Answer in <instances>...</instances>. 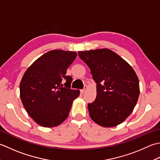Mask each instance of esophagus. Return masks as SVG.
<instances>
[{
	"instance_id": "obj_1",
	"label": "esophagus",
	"mask_w": 160,
	"mask_h": 160,
	"mask_svg": "<svg viewBox=\"0 0 160 160\" xmlns=\"http://www.w3.org/2000/svg\"><path fill=\"white\" fill-rule=\"evenodd\" d=\"M86 88H87V86H84V88H83V89H81V90H80L81 93V94H83L85 92H86Z\"/></svg>"
}]
</instances>
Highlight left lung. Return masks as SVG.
<instances>
[{"label":"left lung","mask_w":160,"mask_h":160,"mask_svg":"<svg viewBox=\"0 0 160 160\" xmlns=\"http://www.w3.org/2000/svg\"><path fill=\"white\" fill-rule=\"evenodd\" d=\"M97 83V97L88 103L90 118L103 127L120 124L134 109L139 95V79L132 68L108 49L79 52Z\"/></svg>","instance_id":"left-lung-1"}]
</instances>
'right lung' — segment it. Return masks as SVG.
<instances>
[{"label":"right lung","instance_id":"1","mask_svg":"<svg viewBox=\"0 0 160 160\" xmlns=\"http://www.w3.org/2000/svg\"><path fill=\"white\" fill-rule=\"evenodd\" d=\"M77 56L75 52L55 50L36 60L20 83L22 105L35 122L51 128L66 119L79 90L71 89L72 78L66 75Z\"/></svg>","mask_w":160,"mask_h":160}]
</instances>
